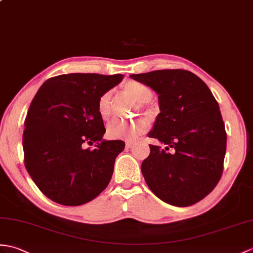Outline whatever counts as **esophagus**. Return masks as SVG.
<instances>
[{
  "mask_svg": "<svg viewBox=\"0 0 253 253\" xmlns=\"http://www.w3.org/2000/svg\"><path fill=\"white\" fill-rule=\"evenodd\" d=\"M132 146H133L132 142H129V141H128V142H126V148L127 149H130V148H132Z\"/></svg>",
  "mask_w": 253,
  "mask_h": 253,
  "instance_id": "obj_1",
  "label": "esophagus"
}]
</instances>
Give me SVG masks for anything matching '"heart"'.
<instances>
[{"label":"heart","instance_id":"obj_1","mask_svg":"<svg viewBox=\"0 0 253 253\" xmlns=\"http://www.w3.org/2000/svg\"><path fill=\"white\" fill-rule=\"evenodd\" d=\"M124 91L128 97H130L134 102L141 103L140 109L145 115H151L153 113V108L149 104L148 101L153 97V91H152L149 86L140 83L137 81H128L123 86ZM111 92H104L98 100V112L99 115L103 120L108 119L111 107ZM148 125L144 121H133V122H124V121H113L111 122L107 128V134L111 139L116 140H127L133 141L136 140L141 134H143Z\"/></svg>","mask_w":253,"mask_h":253}]
</instances>
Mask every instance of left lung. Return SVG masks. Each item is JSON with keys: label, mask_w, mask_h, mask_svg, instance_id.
<instances>
[{"label": "left lung", "mask_w": 253, "mask_h": 253, "mask_svg": "<svg viewBox=\"0 0 253 253\" xmlns=\"http://www.w3.org/2000/svg\"><path fill=\"white\" fill-rule=\"evenodd\" d=\"M130 78L150 86L160 100L161 113L149 137L166 148L150 144V155L141 165L146 184L172 206L198 203L223 172L226 131L218 102L208 86L186 70H156Z\"/></svg>", "instance_id": "1"}]
</instances>
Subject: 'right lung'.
<instances>
[{
  "instance_id": "add662e5",
  "label": "right lung",
  "mask_w": 253,
  "mask_h": 253,
  "mask_svg": "<svg viewBox=\"0 0 253 253\" xmlns=\"http://www.w3.org/2000/svg\"><path fill=\"white\" fill-rule=\"evenodd\" d=\"M122 79V74H61L47 80L34 96L22 136L25 166L52 202L80 206L108 186L125 142L102 140L98 100ZM93 142L95 149L84 148Z\"/></svg>"
}]
</instances>
